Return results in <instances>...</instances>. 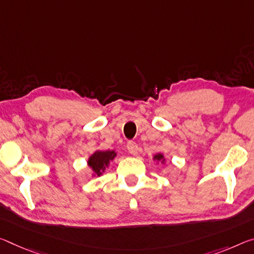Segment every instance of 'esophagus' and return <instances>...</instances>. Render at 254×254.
Returning a JSON list of instances; mask_svg holds the SVG:
<instances>
[{
    "label": "esophagus",
    "instance_id": "obj_1",
    "mask_svg": "<svg viewBox=\"0 0 254 254\" xmlns=\"http://www.w3.org/2000/svg\"><path fill=\"white\" fill-rule=\"evenodd\" d=\"M127 148L128 152H130L131 155H136V152H138V144H136L135 142L133 141H128L127 144Z\"/></svg>",
    "mask_w": 254,
    "mask_h": 254
}]
</instances>
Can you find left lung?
Returning a JSON list of instances; mask_svg holds the SVG:
<instances>
[{
  "mask_svg": "<svg viewBox=\"0 0 254 254\" xmlns=\"http://www.w3.org/2000/svg\"><path fill=\"white\" fill-rule=\"evenodd\" d=\"M152 159H154L157 164L160 163V164L164 165L165 163H166V158H165V156L162 154V152H158V154H156L154 157H152Z\"/></svg>",
  "mask_w": 254,
  "mask_h": 254,
  "instance_id": "8db88e82",
  "label": "left lung"
}]
</instances>
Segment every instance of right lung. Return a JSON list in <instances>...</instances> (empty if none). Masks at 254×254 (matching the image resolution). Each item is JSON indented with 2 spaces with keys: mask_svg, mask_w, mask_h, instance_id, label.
<instances>
[{
  "mask_svg": "<svg viewBox=\"0 0 254 254\" xmlns=\"http://www.w3.org/2000/svg\"><path fill=\"white\" fill-rule=\"evenodd\" d=\"M116 156L118 152L115 150H96L94 154H91L88 158L87 165L90 168L92 178L103 175Z\"/></svg>",
  "mask_w": 254,
  "mask_h": 254,
  "instance_id": "1",
  "label": "right lung"
}]
</instances>
